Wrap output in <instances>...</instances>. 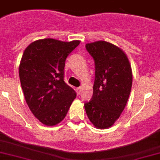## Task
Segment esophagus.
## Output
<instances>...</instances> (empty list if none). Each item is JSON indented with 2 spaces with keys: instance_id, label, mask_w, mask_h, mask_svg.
Listing matches in <instances>:
<instances>
[{
  "instance_id": "obj_1",
  "label": "esophagus",
  "mask_w": 160,
  "mask_h": 160,
  "mask_svg": "<svg viewBox=\"0 0 160 160\" xmlns=\"http://www.w3.org/2000/svg\"><path fill=\"white\" fill-rule=\"evenodd\" d=\"M76 92H77L78 95H80V94H81V92H82V88H78L77 89H76Z\"/></svg>"
}]
</instances>
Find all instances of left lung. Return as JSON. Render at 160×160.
I'll return each instance as SVG.
<instances>
[{"label":"left lung","mask_w":160,"mask_h":160,"mask_svg":"<svg viewBox=\"0 0 160 160\" xmlns=\"http://www.w3.org/2000/svg\"><path fill=\"white\" fill-rule=\"evenodd\" d=\"M95 63V81L91 101L84 104L88 118L96 128H108L123 111L130 95L132 73L125 53L109 42L86 45Z\"/></svg>","instance_id":"1"}]
</instances>
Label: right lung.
Segmentation results:
<instances>
[{"label": "right lung", "instance_id": "obj_1", "mask_svg": "<svg viewBox=\"0 0 160 160\" xmlns=\"http://www.w3.org/2000/svg\"><path fill=\"white\" fill-rule=\"evenodd\" d=\"M79 43L47 38L31 43L23 52L19 65L21 87L30 110L43 124L61 122L76 98L74 90L64 82V65Z\"/></svg>", "mask_w": 160, "mask_h": 160}]
</instances>
